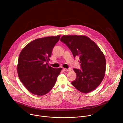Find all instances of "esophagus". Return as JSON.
<instances>
[{
  "label": "esophagus",
  "instance_id": "34e87169",
  "mask_svg": "<svg viewBox=\"0 0 123 123\" xmlns=\"http://www.w3.org/2000/svg\"><path fill=\"white\" fill-rule=\"evenodd\" d=\"M63 70L64 71H66V72H69V71H70L71 70V68H69V69H66V68H63Z\"/></svg>",
  "mask_w": 123,
  "mask_h": 123
}]
</instances>
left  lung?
I'll return each instance as SVG.
<instances>
[{
  "mask_svg": "<svg viewBox=\"0 0 123 123\" xmlns=\"http://www.w3.org/2000/svg\"><path fill=\"white\" fill-rule=\"evenodd\" d=\"M60 41L79 57L81 70L74 69L76 79L71 82L79 91L88 93L94 90L103 81L106 68L105 56L96 43L84 35H64Z\"/></svg>",
  "mask_w": 123,
  "mask_h": 123,
  "instance_id": "1",
  "label": "left lung"
}]
</instances>
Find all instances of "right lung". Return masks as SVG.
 Returning a JSON list of instances; mask_svg holds the SVG:
<instances>
[{
    "label": "right lung",
    "instance_id": "obj_1",
    "mask_svg": "<svg viewBox=\"0 0 123 123\" xmlns=\"http://www.w3.org/2000/svg\"><path fill=\"white\" fill-rule=\"evenodd\" d=\"M60 35L36 39L22 49L18 57V77L31 93L42 96L54 87L62 68H53L48 65L49 57Z\"/></svg>",
    "mask_w": 123,
    "mask_h": 123
}]
</instances>
